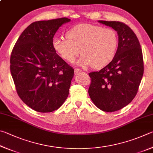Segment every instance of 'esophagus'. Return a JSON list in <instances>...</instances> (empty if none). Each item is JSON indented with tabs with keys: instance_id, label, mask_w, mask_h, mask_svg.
I'll return each instance as SVG.
<instances>
[{
	"instance_id": "obj_1",
	"label": "esophagus",
	"mask_w": 153,
	"mask_h": 153,
	"mask_svg": "<svg viewBox=\"0 0 153 153\" xmlns=\"http://www.w3.org/2000/svg\"><path fill=\"white\" fill-rule=\"evenodd\" d=\"M81 72H82L81 70H80L79 68H74V74H79L80 73H81Z\"/></svg>"
}]
</instances>
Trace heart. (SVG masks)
<instances>
[{"label":"heart","mask_w":153,"mask_h":153,"mask_svg":"<svg viewBox=\"0 0 153 153\" xmlns=\"http://www.w3.org/2000/svg\"><path fill=\"white\" fill-rule=\"evenodd\" d=\"M66 39L55 37L53 47L64 60L73 62L75 58L81 67L92 66L95 68L105 66L113 60L117 47L116 32L110 28L82 23L72 27L67 31Z\"/></svg>","instance_id":"b5f03b06"}]
</instances>
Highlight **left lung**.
I'll use <instances>...</instances> for the list:
<instances>
[{
  "mask_svg": "<svg viewBox=\"0 0 153 153\" xmlns=\"http://www.w3.org/2000/svg\"><path fill=\"white\" fill-rule=\"evenodd\" d=\"M118 35L114 58L100 71L90 72L89 94L101 110L113 112L128 105L138 92L144 72L143 52L136 34L119 21H98Z\"/></svg>",
  "mask_w": 153,
  "mask_h": 153,
  "instance_id": "obj_1",
  "label": "left lung"
}]
</instances>
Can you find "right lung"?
Returning <instances> with one entry per match:
<instances>
[{"label":"right lung","instance_id":"obj_1","mask_svg":"<svg viewBox=\"0 0 153 153\" xmlns=\"http://www.w3.org/2000/svg\"><path fill=\"white\" fill-rule=\"evenodd\" d=\"M66 17L30 24L13 48L10 69L17 94L33 110L58 109L68 97L74 69L56 52L53 37Z\"/></svg>","mask_w":153,"mask_h":153}]
</instances>
